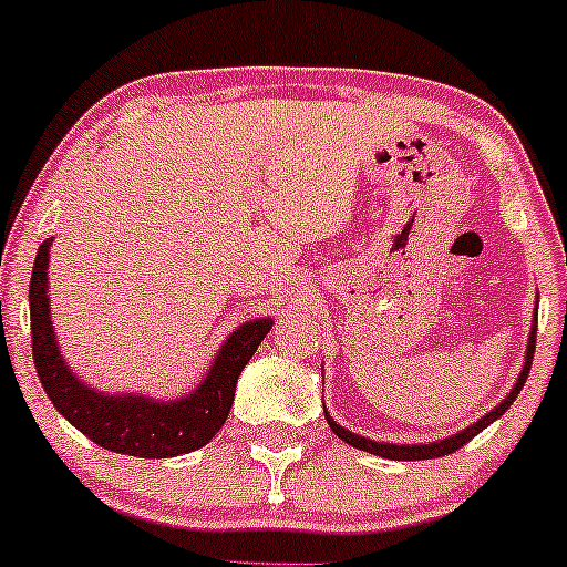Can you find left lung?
<instances>
[{
    "mask_svg": "<svg viewBox=\"0 0 567 567\" xmlns=\"http://www.w3.org/2000/svg\"><path fill=\"white\" fill-rule=\"evenodd\" d=\"M536 328H538V301H536V311H533V324H530V338H528V349H525V362H523V370H519L517 381H514L512 392L504 396V400L498 402L496 408L491 410V413H485L483 419H477L474 424H470L466 429H461V432L455 434H447V437H442L437 442H415V445H400V442H379V440H370V437H362V434H354L349 432V429H343L338 421H333V415L324 410V419H328L330 429L336 432V437H341L347 445L357 447V451H368L373 455H381V458H392V461H424V458H440V455H451L458 451V447H464L466 442L472 437H477L483 429H487L493 424V421L501 419V415L509 410V405L514 400H517V394L523 392L525 381H528V373H530V365H533V351H536Z\"/></svg>",
    "mask_w": 567,
    "mask_h": 567,
    "instance_id": "1",
    "label": "left lung"
}]
</instances>
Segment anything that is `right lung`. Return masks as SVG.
<instances>
[{
  "instance_id": "add662e5",
  "label": "right lung",
  "mask_w": 567,
  "mask_h": 567,
  "mask_svg": "<svg viewBox=\"0 0 567 567\" xmlns=\"http://www.w3.org/2000/svg\"><path fill=\"white\" fill-rule=\"evenodd\" d=\"M53 239L48 237L37 250L29 285V309L34 365L58 413L71 426L87 434L95 445L135 458H173L207 445L229 415L239 373L256 354L258 343L264 341L275 320L258 317L231 330L220 343L205 379L184 396L157 400L135 392H97L69 368L66 357L58 347L55 324L50 320L48 266Z\"/></svg>"
}]
</instances>
